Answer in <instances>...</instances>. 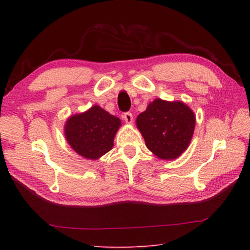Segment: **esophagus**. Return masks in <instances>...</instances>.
<instances>
[{
  "label": "esophagus",
  "mask_w": 250,
  "mask_h": 250,
  "mask_svg": "<svg viewBox=\"0 0 250 250\" xmlns=\"http://www.w3.org/2000/svg\"><path fill=\"white\" fill-rule=\"evenodd\" d=\"M122 118L125 119L126 124H132V121H133V116H132L130 111H128V113H125L124 116H122Z\"/></svg>",
  "instance_id": "esophagus-1"
}]
</instances>
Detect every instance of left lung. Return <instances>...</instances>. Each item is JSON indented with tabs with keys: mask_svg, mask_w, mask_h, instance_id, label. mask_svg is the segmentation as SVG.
Masks as SVG:
<instances>
[{
	"mask_svg": "<svg viewBox=\"0 0 250 250\" xmlns=\"http://www.w3.org/2000/svg\"><path fill=\"white\" fill-rule=\"evenodd\" d=\"M136 126L153 155L173 160L187 149L192 139L195 116L188 105L156 99L137 116Z\"/></svg>",
	"mask_w": 250,
	"mask_h": 250,
	"instance_id": "obj_1",
	"label": "left lung"
}]
</instances>
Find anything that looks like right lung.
Masks as SVG:
<instances>
[{
  "label": "right lung",
  "mask_w": 250,
  "mask_h": 250,
  "mask_svg": "<svg viewBox=\"0 0 250 250\" xmlns=\"http://www.w3.org/2000/svg\"><path fill=\"white\" fill-rule=\"evenodd\" d=\"M120 125L119 118L94 105L84 113L71 116L65 122L64 134L78 155L97 160L113 148Z\"/></svg>",
  "instance_id": "1"
}]
</instances>
